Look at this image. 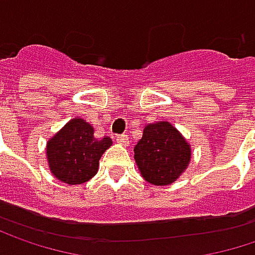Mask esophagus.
<instances>
[{"instance_id":"1","label":"esophagus","mask_w":255,"mask_h":255,"mask_svg":"<svg viewBox=\"0 0 255 255\" xmlns=\"http://www.w3.org/2000/svg\"><path fill=\"white\" fill-rule=\"evenodd\" d=\"M117 141L123 146H128L129 144V138H128L127 134H118L117 135Z\"/></svg>"}]
</instances>
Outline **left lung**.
Wrapping results in <instances>:
<instances>
[{
    "label": "left lung",
    "mask_w": 255,
    "mask_h": 255,
    "mask_svg": "<svg viewBox=\"0 0 255 255\" xmlns=\"http://www.w3.org/2000/svg\"><path fill=\"white\" fill-rule=\"evenodd\" d=\"M191 149L169 123L160 121L144 128L134 147V159L143 178L153 185H168L182 174L190 162Z\"/></svg>",
    "instance_id": "obj_1"
}]
</instances>
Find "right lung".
<instances>
[{"instance_id": "1", "label": "right lung", "mask_w": 255, "mask_h": 255, "mask_svg": "<svg viewBox=\"0 0 255 255\" xmlns=\"http://www.w3.org/2000/svg\"><path fill=\"white\" fill-rule=\"evenodd\" d=\"M111 144L109 137L95 138L93 128L84 120H71L48 141L51 172L65 184H83L98 172L99 159Z\"/></svg>"}]
</instances>
